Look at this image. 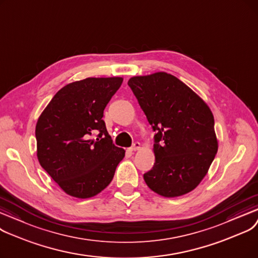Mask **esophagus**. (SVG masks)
I'll return each mask as SVG.
<instances>
[{
  "label": "esophagus",
  "mask_w": 258,
  "mask_h": 258,
  "mask_svg": "<svg viewBox=\"0 0 258 258\" xmlns=\"http://www.w3.org/2000/svg\"><path fill=\"white\" fill-rule=\"evenodd\" d=\"M140 149H141V144H140L139 142L134 143V144L131 146V148H130L131 151H137V150H140Z\"/></svg>",
  "instance_id": "1"
}]
</instances>
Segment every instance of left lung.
Wrapping results in <instances>:
<instances>
[{
    "label": "left lung",
    "mask_w": 258,
    "mask_h": 258,
    "mask_svg": "<svg viewBox=\"0 0 258 258\" xmlns=\"http://www.w3.org/2000/svg\"><path fill=\"white\" fill-rule=\"evenodd\" d=\"M128 85L156 131L155 164L144 174L147 186L164 198L191 192L208 173L218 149L211 109L164 71L133 77Z\"/></svg>",
    "instance_id": "1"
}]
</instances>
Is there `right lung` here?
<instances>
[{
	"mask_svg": "<svg viewBox=\"0 0 258 258\" xmlns=\"http://www.w3.org/2000/svg\"><path fill=\"white\" fill-rule=\"evenodd\" d=\"M122 78H87L59 89L35 126L40 165L66 194L90 199L111 182L125 150L112 144L104 109ZM93 133L96 140L90 139Z\"/></svg>",
	"mask_w": 258,
	"mask_h": 258,
	"instance_id": "add662e5",
	"label": "right lung"
}]
</instances>
